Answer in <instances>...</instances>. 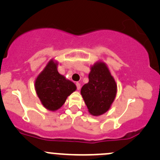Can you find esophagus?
I'll return each instance as SVG.
<instances>
[{
  "mask_svg": "<svg viewBox=\"0 0 160 160\" xmlns=\"http://www.w3.org/2000/svg\"><path fill=\"white\" fill-rule=\"evenodd\" d=\"M76 85H77V88H78V90H80V87H81V86H80V82H77V83H76Z\"/></svg>",
  "mask_w": 160,
  "mask_h": 160,
  "instance_id": "esophagus-1",
  "label": "esophagus"
}]
</instances>
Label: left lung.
<instances>
[{"label":"left lung","instance_id":"8db88e82","mask_svg":"<svg viewBox=\"0 0 160 160\" xmlns=\"http://www.w3.org/2000/svg\"><path fill=\"white\" fill-rule=\"evenodd\" d=\"M117 92V85L108 65L102 61L90 67L89 82L82 87L81 95L88 111L98 117L111 108Z\"/></svg>","mask_w":160,"mask_h":160}]
</instances>
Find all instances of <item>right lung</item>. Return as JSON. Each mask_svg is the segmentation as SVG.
<instances>
[{"mask_svg":"<svg viewBox=\"0 0 160 160\" xmlns=\"http://www.w3.org/2000/svg\"><path fill=\"white\" fill-rule=\"evenodd\" d=\"M58 62L53 58L49 60L34 81V88L40 102L50 111L59 109L68 96L77 89L74 82L58 72Z\"/></svg>","mask_w":160,"mask_h":160,"instance_id":"right-lung-1","label":"right lung"}]
</instances>
